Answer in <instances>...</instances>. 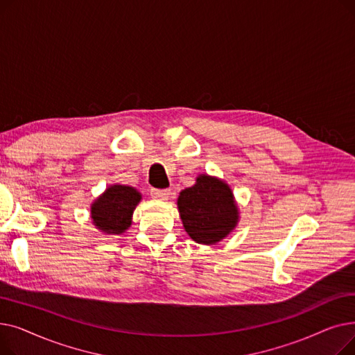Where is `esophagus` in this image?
<instances>
[{"label":"esophagus","instance_id":"34e87169","mask_svg":"<svg viewBox=\"0 0 355 355\" xmlns=\"http://www.w3.org/2000/svg\"><path fill=\"white\" fill-rule=\"evenodd\" d=\"M151 196L155 200H166L170 197V190H158V189H153L151 190Z\"/></svg>","mask_w":355,"mask_h":355}]
</instances>
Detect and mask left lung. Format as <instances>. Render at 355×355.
Masks as SVG:
<instances>
[{
    "label": "left lung",
    "mask_w": 355,
    "mask_h": 355,
    "mask_svg": "<svg viewBox=\"0 0 355 355\" xmlns=\"http://www.w3.org/2000/svg\"><path fill=\"white\" fill-rule=\"evenodd\" d=\"M177 207L184 230L198 245L218 243L236 229L240 218L230 185L209 174H198L193 187L180 193Z\"/></svg>",
    "instance_id": "8db88e82"
}]
</instances>
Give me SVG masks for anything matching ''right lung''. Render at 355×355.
Returning <instances> with one entry per match:
<instances>
[{
	"mask_svg": "<svg viewBox=\"0 0 355 355\" xmlns=\"http://www.w3.org/2000/svg\"><path fill=\"white\" fill-rule=\"evenodd\" d=\"M142 194L130 185L112 184L90 204L93 226L106 236L125 233L132 225V214Z\"/></svg>",
	"mask_w": 355,
	"mask_h": 355,
	"instance_id": "add662e5",
	"label": "right lung"
}]
</instances>
